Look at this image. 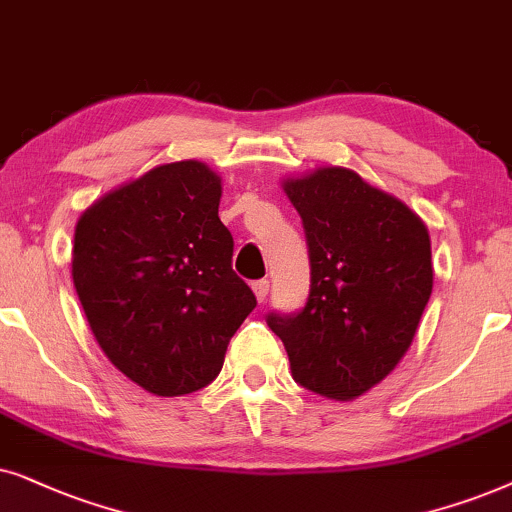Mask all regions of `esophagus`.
Here are the masks:
<instances>
[{
    "mask_svg": "<svg viewBox=\"0 0 512 512\" xmlns=\"http://www.w3.org/2000/svg\"><path fill=\"white\" fill-rule=\"evenodd\" d=\"M252 292H255V297H257V302H264V299H267V295H269V281L267 278H264V281H255L252 283Z\"/></svg>",
    "mask_w": 512,
    "mask_h": 512,
    "instance_id": "1",
    "label": "esophagus"
}]
</instances>
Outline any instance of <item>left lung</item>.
Wrapping results in <instances>:
<instances>
[{"mask_svg": "<svg viewBox=\"0 0 512 512\" xmlns=\"http://www.w3.org/2000/svg\"><path fill=\"white\" fill-rule=\"evenodd\" d=\"M302 217L311 290L292 316L267 323L288 351L292 379L330 400H353L395 370L433 290L431 236L395 196L356 170L323 166L285 177Z\"/></svg>", "mask_w": 512, "mask_h": 512, "instance_id": "left-lung-1", "label": "left lung"}]
</instances>
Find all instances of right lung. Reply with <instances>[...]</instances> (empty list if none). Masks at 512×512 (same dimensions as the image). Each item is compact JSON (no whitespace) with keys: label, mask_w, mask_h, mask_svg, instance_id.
I'll return each instance as SVG.
<instances>
[{"label":"right lung","mask_w":512,"mask_h":512,"mask_svg":"<svg viewBox=\"0 0 512 512\" xmlns=\"http://www.w3.org/2000/svg\"><path fill=\"white\" fill-rule=\"evenodd\" d=\"M220 196L203 161L163 163L100 196L74 229L72 278L95 342L147 393L208 386L257 304L231 269Z\"/></svg>","instance_id":"right-lung-1"}]
</instances>
